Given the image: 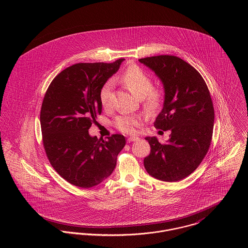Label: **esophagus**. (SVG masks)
<instances>
[{
	"label": "esophagus",
	"mask_w": 248,
	"mask_h": 248,
	"mask_svg": "<svg viewBox=\"0 0 248 248\" xmlns=\"http://www.w3.org/2000/svg\"><path fill=\"white\" fill-rule=\"evenodd\" d=\"M139 140H140V138H138V137H130V138H128V142L137 141Z\"/></svg>",
	"instance_id": "1"
}]
</instances>
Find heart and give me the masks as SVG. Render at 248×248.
I'll list each match as a JSON object with an SVG mask.
<instances>
[{
  "mask_svg": "<svg viewBox=\"0 0 248 248\" xmlns=\"http://www.w3.org/2000/svg\"><path fill=\"white\" fill-rule=\"evenodd\" d=\"M121 83L138 98L142 99L145 110L152 114L158 110L164 101V93L160 89L153 88L151 75L138 65L129 66L120 76ZM112 83L107 81L99 91V100L103 108H108L111 104ZM142 122L141 115L121 114L116 117L114 126L124 134H134Z\"/></svg>",
  "mask_w": 248,
  "mask_h": 248,
  "instance_id": "heart-1",
  "label": "heart"
}]
</instances>
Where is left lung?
<instances>
[{"label":"left lung","mask_w":248,"mask_h":248,"mask_svg":"<svg viewBox=\"0 0 248 248\" xmlns=\"http://www.w3.org/2000/svg\"><path fill=\"white\" fill-rule=\"evenodd\" d=\"M154 71L164 88L163 108L155 127L171 131L166 144L145 138L151 153L144 158L148 174L173 182L192 174L206 155L214 128V107L205 81L195 68L173 55L140 59Z\"/></svg>","instance_id":"1"}]
</instances>
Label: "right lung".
<instances>
[{"label":"right lung","mask_w":248,"mask_h":248,"mask_svg":"<svg viewBox=\"0 0 248 248\" xmlns=\"http://www.w3.org/2000/svg\"><path fill=\"white\" fill-rule=\"evenodd\" d=\"M124 60L72 65L45 94L40 113L44 148L54 170L75 186L91 188L109 177L126 144L122 135L104 140L89 134L102 111L99 91Z\"/></svg>","instance_id":"1"}]
</instances>
